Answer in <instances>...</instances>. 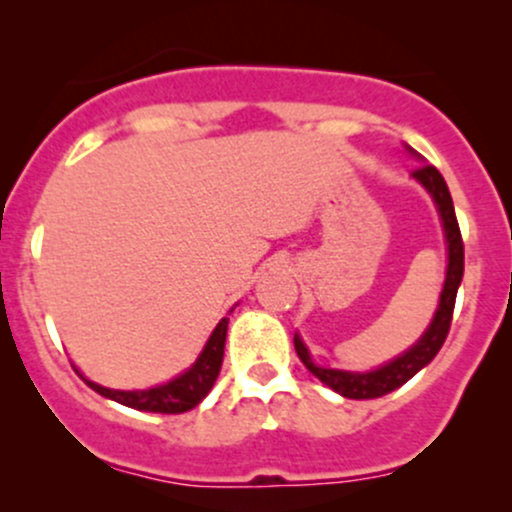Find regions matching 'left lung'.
<instances>
[{
    "label": "left lung",
    "instance_id": "8db88e82",
    "mask_svg": "<svg viewBox=\"0 0 512 512\" xmlns=\"http://www.w3.org/2000/svg\"><path fill=\"white\" fill-rule=\"evenodd\" d=\"M406 150L418 157V160H423V157L415 153L413 148H408V145ZM411 177L432 196V201H435L437 213H440V221H442V230H445V243H447L445 286H442L440 303H437L435 316H432L430 325L425 328V333L420 335V340L408 347L403 355L393 357L391 362L381 364V367L372 369V372H345V369L318 367V364L311 359L308 347L303 345L301 335L299 333L294 335L296 355H299L301 362L306 364L308 372L318 376V379L323 381L325 386H330L335 393H340V396L345 398H355V401H362V398H379L384 396V393L396 391L398 386L406 384L408 379H413L420 369L428 367L432 359H435L437 352H440L442 342L447 338L449 325H452L454 301H457V289L464 277V243H462V233H459L457 216H454L452 196H449L445 177L437 172V167L423 165L418 167Z\"/></svg>",
    "mask_w": 512,
    "mask_h": 512
}]
</instances>
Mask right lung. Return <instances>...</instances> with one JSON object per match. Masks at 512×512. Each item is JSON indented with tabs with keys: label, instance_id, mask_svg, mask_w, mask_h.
Returning a JSON list of instances; mask_svg holds the SVG:
<instances>
[{
	"label": "right lung",
	"instance_id": "1",
	"mask_svg": "<svg viewBox=\"0 0 512 512\" xmlns=\"http://www.w3.org/2000/svg\"><path fill=\"white\" fill-rule=\"evenodd\" d=\"M230 311H233V308H230ZM226 333H228V318H221L192 367H189L187 372L174 376V379L167 381V384L150 386V389H140V391L106 389V386L84 379L80 369H77V374L87 381L89 389L101 393L104 398H111V401L121 403V406L136 408V411H145V413H187L192 411L194 406H199V403L209 396L213 384H216L218 372H221V364H223Z\"/></svg>",
	"mask_w": 512,
	"mask_h": 512
}]
</instances>
